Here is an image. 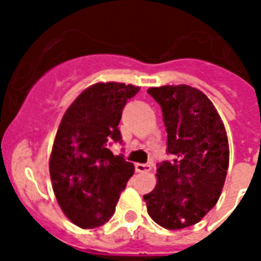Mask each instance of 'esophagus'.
I'll return each instance as SVG.
<instances>
[{
	"instance_id": "esophagus-1",
	"label": "esophagus",
	"mask_w": 261,
	"mask_h": 261,
	"mask_svg": "<svg viewBox=\"0 0 261 261\" xmlns=\"http://www.w3.org/2000/svg\"><path fill=\"white\" fill-rule=\"evenodd\" d=\"M135 171L141 172V173H145V172L151 171V165L149 164H135Z\"/></svg>"
}]
</instances>
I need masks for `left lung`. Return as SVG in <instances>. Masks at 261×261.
Wrapping results in <instances>:
<instances>
[{
  "label": "left lung",
  "instance_id": "obj_1",
  "mask_svg": "<svg viewBox=\"0 0 261 261\" xmlns=\"http://www.w3.org/2000/svg\"><path fill=\"white\" fill-rule=\"evenodd\" d=\"M163 110L167 153L157 168V186L143 195L160 226L177 230L198 223L217 204L227 167L229 143L222 119L206 94L188 85L150 88Z\"/></svg>",
  "mask_w": 261,
  "mask_h": 261
}]
</instances>
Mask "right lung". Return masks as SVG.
Returning <instances> with one entry per match:
<instances>
[{"label": "right lung", "instance_id": "right-lung-1", "mask_svg": "<svg viewBox=\"0 0 261 261\" xmlns=\"http://www.w3.org/2000/svg\"><path fill=\"white\" fill-rule=\"evenodd\" d=\"M138 92V87L126 84H94L61 120L50 157L53 190L65 215L83 229L110 221L134 174V165L108 147L122 143L118 126L123 108Z\"/></svg>", "mask_w": 261, "mask_h": 261}]
</instances>
